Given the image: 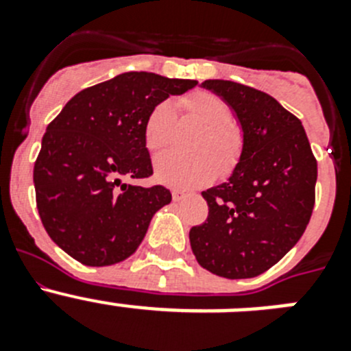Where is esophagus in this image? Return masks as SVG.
I'll use <instances>...</instances> for the list:
<instances>
[{
	"mask_svg": "<svg viewBox=\"0 0 351 351\" xmlns=\"http://www.w3.org/2000/svg\"><path fill=\"white\" fill-rule=\"evenodd\" d=\"M186 191H181V190H173L172 191V198H173V202H179V200H182V198L186 197Z\"/></svg>",
	"mask_w": 351,
	"mask_h": 351,
	"instance_id": "esophagus-1",
	"label": "esophagus"
}]
</instances>
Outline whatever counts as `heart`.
I'll return each mask as SVG.
<instances>
[{
    "label": "heart",
    "instance_id": "obj_1",
    "mask_svg": "<svg viewBox=\"0 0 351 351\" xmlns=\"http://www.w3.org/2000/svg\"><path fill=\"white\" fill-rule=\"evenodd\" d=\"M181 105L204 126L195 151L184 156L165 153L154 161V176L161 184L178 190H191L226 178L237 167L243 153V133L232 123V110L223 98L209 91H197L182 98ZM176 130V110L170 101H161L149 112L144 125L145 145L151 151L169 147Z\"/></svg>",
    "mask_w": 351,
    "mask_h": 351
}]
</instances>
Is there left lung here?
Instances as JSON below:
<instances>
[{"mask_svg":"<svg viewBox=\"0 0 351 351\" xmlns=\"http://www.w3.org/2000/svg\"><path fill=\"white\" fill-rule=\"evenodd\" d=\"M243 128V153L228 181L202 191L209 216L190 230L197 262L228 280L255 278L302 237L315 207L316 160L302 123L267 93L206 80Z\"/></svg>","mask_w":351,"mask_h":351,"instance_id":"1","label":"left lung"}]
</instances>
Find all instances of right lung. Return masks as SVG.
<instances>
[{
	"mask_svg": "<svg viewBox=\"0 0 351 351\" xmlns=\"http://www.w3.org/2000/svg\"><path fill=\"white\" fill-rule=\"evenodd\" d=\"M195 86L126 71L77 93L47 126L33 170L36 207L47 234L71 258L104 267L137 251L172 195L163 186L123 181L153 173L144 138L153 107Z\"/></svg>",
	"mask_w": 351,
	"mask_h": 351,
	"instance_id": "add662e5",
	"label": "right lung"
}]
</instances>
